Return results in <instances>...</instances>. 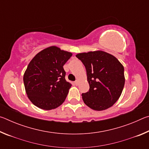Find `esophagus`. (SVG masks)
Wrapping results in <instances>:
<instances>
[{
  "label": "esophagus",
  "mask_w": 149,
  "mask_h": 149,
  "mask_svg": "<svg viewBox=\"0 0 149 149\" xmlns=\"http://www.w3.org/2000/svg\"><path fill=\"white\" fill-rule=\"evenodd\" d=\"M78 84H79V81L76 80V81H75V85H78Z\"/></svg>",
  "instance_id": "1"
}]
</instances>
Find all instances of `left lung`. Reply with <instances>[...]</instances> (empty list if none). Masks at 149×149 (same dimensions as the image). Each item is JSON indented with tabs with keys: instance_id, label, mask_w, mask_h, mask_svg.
<instances>
[{
	"instance_id": "left-lung-1",
	"label": "left lung",
	"mask_w": 149,
	"mask_h": 149,
	"mask_svg": "<svg viewBox=\"0 0 149 149\" xmlns=\"http://www.w3.org/2000/svg\"><path fill=\"white\" fill-rule=\"evenodd\" d=\"M84 64L89 91L81 95L93 110L101 111L112 107L119 99L125 84L124 68L114 56L102 50L75 55Z\"/></svg>"
}]
</instances>
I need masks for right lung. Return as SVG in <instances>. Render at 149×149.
Wrapping results in <instances>:
<instances>
[{"label": "right lung", "mask_w": 149, "mask_h": 149, "mask_svg": "<svg viewBox=\"0 0 149 149\" xmlns=\"http://www.w3.org/2000/svg\"><path fill=\"white\" fill-rule=\"evenodd\" d=\"M72 56V52L51 46L30 61L24 74V83L27 97L37 107L50 110L64 102L72 84L65 79L63 66Z\"/></svg>", "instance_id": "1"}]
</instances>
